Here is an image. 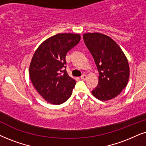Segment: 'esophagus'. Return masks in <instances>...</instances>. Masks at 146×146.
Segmentation results:
<instances>
[{
	"mask_svg": "<svg viewBox=\"0 0 146 146\" xmlns=\"http://www.w3.org/2000/svg\"><path fill=\"white\" fill-rule=\"evenodd\" d=\"M87 78V77L86 75H83L81 77V79H83V80H86Z\"/></svg>",
	"mask_w": 146,
	"mask_h": 146,
	"instance_id": "obj_1",
	"label": "esophagus"
}]
</instances>
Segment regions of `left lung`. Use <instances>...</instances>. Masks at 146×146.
<instances>
[{
    "label": "left lung",
    "instance_id": "1",
    "mask_svg": "<svg viewBox=\"0 0 146 146\" xmlns=\"http://www.w3.org/2000/svg\"><path fill=\"white\" fill-rule=\"evenodd\" d=\"M83 36L100 72L98 85L91 93L101 101L111 100L121 93L129 81L127 57L115 40L106 35L87 33Z\"/></svg>",
    "mask_w": 146,
    "mask_h": 146
}]
</instances>
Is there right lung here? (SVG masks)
Instances as JSON below:
<instances>
[{
    "instance_id": "obj_1",
    "label": "right lung",
    "mask_w": 146,
    "mask_h": 146,
    "mask_svg": "<svg viewBox=\"0 0 146 146\" xmlns=\"http://www.w3.org/2000/svg\"><path fill=\"white\" fill-rule=\"evenodd\" d=\"M80 40L79 34L59 33L44 40L35 51L29 76L35 88L48 104H63L73 93L75 80L61 69L66 67L67 52Z\"/></svg>"
}]
</instances>
